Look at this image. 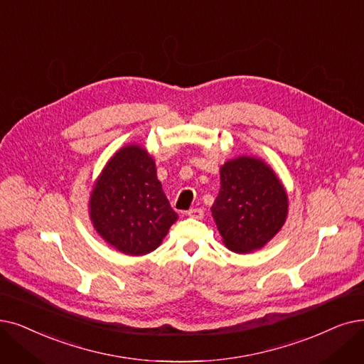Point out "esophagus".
I'll return each mask as SVG.
<instances>
[{
	"label": "esophagus",
	"instance_id": "1",
	"mask_svg": "<svg viewBox=\"0 0 364 364\" xmlns=\"http://www.w3.org/2000/svg\"><path fill=\"white\" fill-rule=\"evenodd\" d=\"M186 214H187L188 217H192V218L200 220V218L203 217V210H202V208H191Z\"/></svg>",
	"mask_w": 364,
	"mask_h": 364
}]
</instances>
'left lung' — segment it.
I'll return each instance as SVG.
<instances>
[{
  "label": "left lung",
  "mask_w": 364,
  "mask_h": 364,
  "mask_svg": "<svg viewBox=\"0 0 364 364\" xmlns=\"http://www.w3.org/2000/svg\"><path fill=\"white\" fill-rule=\"evenodd\" d=\"M211 213L225 245L235 252H251L286 223L289 198L269 165L240 156L220 168V192Z\"/></svg>",
  "instance_id": "obj_1"
}]
</instances>
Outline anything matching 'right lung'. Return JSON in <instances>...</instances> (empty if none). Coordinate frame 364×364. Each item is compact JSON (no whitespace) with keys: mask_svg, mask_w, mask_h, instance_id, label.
Masks as SVG:
<instances>
[{"mask_svg":"<svg viewBox=\"0 0 364 364\" xmlns=\"http://www.w3.org/2000/svg\"><path fill=\"white\" fill-rule=\"evenodd\" d=\"M89 214L101 238L128 256L156 250L178 218L157 180L153 157L135 144L122 147L102 169Z\"/></svg>","mask_w":364,"mask_h":364,"instance_id":"1","label":"right lung"}]
</instances>
